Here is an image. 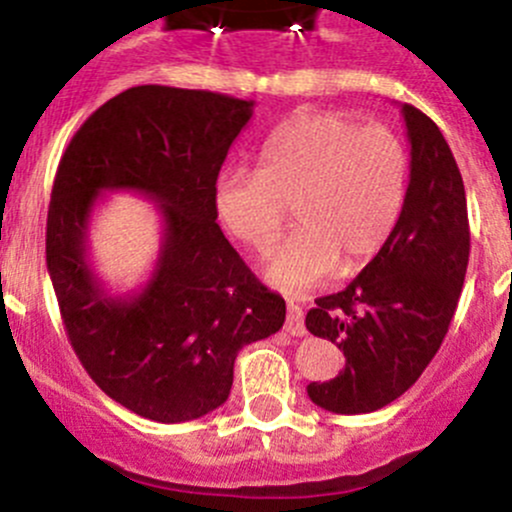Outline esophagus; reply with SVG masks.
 I'll return each instance as SVG.
<instances>
[{
	"label": "esophagus",
	"mask_w": 512,
	"mask_h": 512,
	"mask_svg": "<svg viewBox=\"0 0 512 512\" xmlns=\"http://www.w3.org/2000/svg\"><path fill=\"white\" fill-rule=\"evenodd\" d=\"M285 332L292 334V337H304V334H307V327H304V312L297 304H287Z\"/></svg>",
	"instance_id": "obj_1"
}]
</instances>
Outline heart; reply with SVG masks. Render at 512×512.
Instances as JSON below:
<instances>
[{
	"label": "heart",
	"mask_w": 512,
	"mask_h": 512,
	"mask_svg": "<svg viewBox=\"0 0 512 512\" xmlns=\"http://www.w3.org/2000/svg\"><path fill=\"white\" fill-rule=\"evenodd\" d=\"M409 156L386 126H359L339 111H299L257 153V170L227 168L215 210L245 247L275 245L292 208L297 232L270 255L267 280L299 294L337 272L369 265L399 225Z\"/></svg>",
	"instance_id": "1"
}]
</instances>
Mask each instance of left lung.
Segmentation results:
<instances>
[{
  "label": "left lung",
  "mask_w": 512,
  "mask_h": 512,
  "mask_svg": "<svg viewBox=\"0 0 512 512\" xmlns=\"http://www.w3.org/2000/svg\"><path fill=\"white\" fill-rule=\"evenodd\" d=\"M411 143L404 213L384 250L347 289L317 299L307 324L344 352V369L312 381L332 414H371L416 384L446 337L466 280L471 230L461 170L436 123L401 106Z\"/></svg>",
  "instance_id": "left-lung-1"
}]
</instances>
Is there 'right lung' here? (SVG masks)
Wrapping results in <instances>:
<instances>
[{"label":"right lung","instance_id":"right-lung-1","mask_svg":"<svg viewBox=\"0 0 512 512\" xmlns=\"http://www.w3.org/2000/svg\"><path fill=\"white\" fill-rule=\"evenodd\" d=\"M255 101L173 86H133L96 108L61 158L46 218V267L76 356L98 389L158 423L223 406L245 344L280 332L270 292L220 230L215 180ZM133 189L164 218L157 270L111 295L85 250L97 195Z\"/></svg>","mask_w":512,"mask_h":512}]
</instances>
